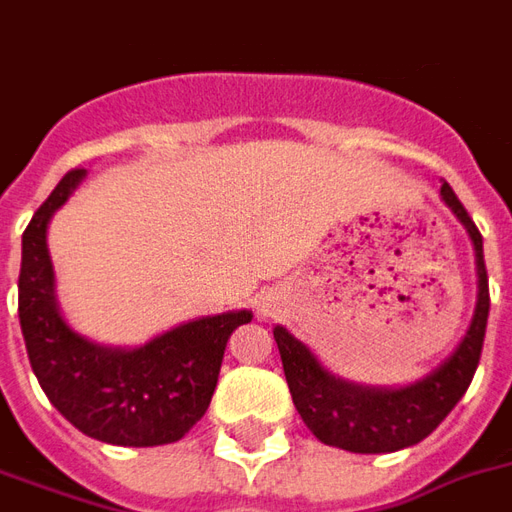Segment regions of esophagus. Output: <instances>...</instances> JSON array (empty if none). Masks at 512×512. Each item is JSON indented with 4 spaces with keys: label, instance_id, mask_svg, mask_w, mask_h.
<instances>
[{
    "label": "esophagus",
    "instance_id": "34e87169",
    "mask_svg": "<svg viewBox=\"0 0 512 512\" xmlns=\"http://www.w3.org/2000/svg\"><path fill=\"white\" fill-rule=\"evenodd\" d=\"M274 307H277V301H274V296H266V299L257 304V310H260V315H271V312H274Z\"/></svg>",
    "mask_w": 512,
    "mask_h": 512
}]
</instances>
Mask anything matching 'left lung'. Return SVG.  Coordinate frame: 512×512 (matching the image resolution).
<instances>
[{
    "label": "left lung",
    "instance_id": "1",
    "mask_svg": "<svg viewBox=\"0 0 512 512\" xmlns=\"http://www.w3.org/2000/svg\"><path fill=\"white\" fill-rule=\"evenodd\" d=\"M439 197L472 238L477 304L458 348L439 367H433L428 376L406 386L354 384L323 367L321 359L285 326H274V340L282 356V370L288 378L293 406L304 419V425L312 430V436L329 447L365 455L414 447L439 428L441 419L450 414L472 384L483 354L485 323L491 310L483 235L474 227L472 216L466 213L447 180H441Z\"/></svg>",
    "mask_w": 512,
    "mask_h": 512
}]
</instances>
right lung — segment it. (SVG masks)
Segmentation results:
<instances>
[{
  "mask_svg": "<svg viewBox=\"0 0 512 512\" xmlns=\"http://www.w3.org/2000/svg\"><path fill=\"white\" fill-rule=\"evenodd\" d=\"M84 175L87 169H71L21 238L18 321L29 365L51 406L84 436L117 447L172 444L208 411L227 340L252 312L194 318L136 348L93 343L76 332L57 301L46 233Z\"/></svg>",
  "mask_w": 512,
  "mask_h": 512,
  "instance_id": "add662e5",
  "label": "right lung"
}]
</instances>
